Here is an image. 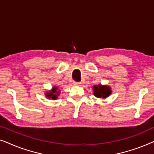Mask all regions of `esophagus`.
<instances>
[{
	"label": "esophagus",
	"instance_id": "esophagus-1",
	"mask_svg": "<svg viewBox=\"0 0 154 154\" xmlns=\"http://www.w3.org/2000/svg\"><path fill=\"white\" fill-rule=\"evenodd\" d=\"M81 83L80 82H73V85H81Z\"/></svg>",
	"mask_w": 154,
	"mask_h": 154
}]
</instances>
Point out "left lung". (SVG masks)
I'll return each mask as SVG.
<instances>
[{"mask_svg": "<svg viewBox=\"0 0 154 154\" xmlns=\"http://www.w3.org/2000/svg\"><path fill=\"white\" fill-rule=\"evenodd\" d=\"M93 89V94L97 98L106 99L111 95L112 93L111 87L107 85H94L92 87Z\"/></svg>", "mask_w": 154, "mask_h": 154, "instance_id": "8db88e82", "label": "left lung"}]
</instances>
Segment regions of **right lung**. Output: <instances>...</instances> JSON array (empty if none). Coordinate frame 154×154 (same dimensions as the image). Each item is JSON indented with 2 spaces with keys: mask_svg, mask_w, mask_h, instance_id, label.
Returning a JSON list of instances; mask_svg holds the SVG:
<instances>
[{
  "mask_svg": "<svg viewBox=\"0 0 154 154\" xmlns=\"http://www.w3.org/2000/svg\"><path fill=\"white\" fill-rule=\"evenodd\" d=\"M60 94V90H59L57 86H53L52 89L48 91H46L45 95L48 99H51L52 100H55L58 98Z\"/></svg>",
  "mask_w": 154,
  "mask_h": 154,
  "instance_id": "obj_1",
  "label": "right lung"
}]
</instances>
